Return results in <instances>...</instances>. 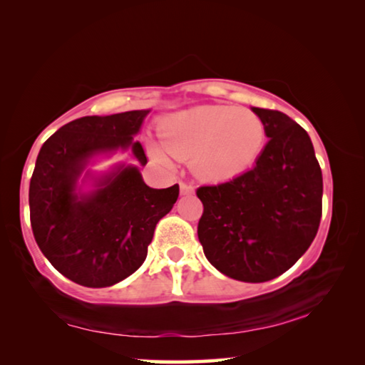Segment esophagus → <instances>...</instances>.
I'll use <instances>...</instances> for the list:
<instances>
[{
    "instance_id": "obj_1",
    "label": "esophagus",
    "mask_w": 365,
    "mask_h": 365,
    "mask_svg": "<svg viewBox=\"0 0 365 365\" xmlns=\"http://www.w3.org/2000/svg\"><path fill=\"white\" fill-rule=\"evenodd\" d=\"M193 192H195V188H193L192 183L180 182V195H192Z\"/></svg>"
}]
</instances>
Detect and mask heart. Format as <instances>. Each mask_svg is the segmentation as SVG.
Wrapping results in <instances>:
<instances>
[{"label":"heart","instance_id":"1","mask_svg":"<svg viewBox=\"0 0 365 365\" xmlns=\"http://www.w3.org/2000/svg\"><path fill=\"white\" fill-rule=\"evenodd\" d=\"M164 146L190 159L195 175L219 182L245 172L262 153L264 125L255 112L232 106H198L172 113L160 125ZM154 155L165 160L162 149Z\"/></svg>","mask_w":365,"mask_h":365}]
</instances>
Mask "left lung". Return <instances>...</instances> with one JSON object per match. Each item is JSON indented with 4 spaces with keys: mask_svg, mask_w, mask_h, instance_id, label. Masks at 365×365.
I'll return each mask as SVG.
<instances>
[{
    "mask_svg": "<svg viewBox=\"0 0 365 365\" xmlns=\"http://www.w3.org/2000/svg\"><path fill=\"white\" fill-rule=\"evenodd\" d=\"M268 138L253 165L232 180L200 187L198 239L214 268L244 282L287 271L314 242L323 178L302 126L277 110L253 107Z\"/></svg>",
    "mask_w": 365,
    "mask_h": 365,
    "instance_id": "left-lung-1",
    "label": "left lung"
}]
</instances>
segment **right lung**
Returning a JSON list of instances; mask_svg holds the SVG:
<instances>
[{
	"label": "right lung",
	"mask_w": 365,
	"mask_h": 365,
	"mask_svg": "<svg viewBox=\"0 0 365 365\" xmlns=\"http://www.w3.org/2000/svg\"><path fill=\"white\" fill-rule=\"evenodd\" d=\"M148 113L131 110L73 120L37 155L29 187L32 232L45 258L76 284L107 287L135 273L146 259L155 224L178 198V185L148 187L133 164L101 175L86 170L97 155L118 149H131L146 165L141 143L133 136ZM86 181L91 182L89 192H82Z\"/></svg>",
	"instance_id": "obj_1"
}]
</instances>
